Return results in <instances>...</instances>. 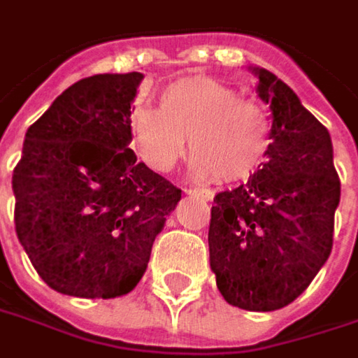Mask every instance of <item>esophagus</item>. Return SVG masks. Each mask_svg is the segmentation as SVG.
<instances>
[{"mask_svg": "<svg viewBox=\"0 0 358 358\" xmlns=\"http://www.w3.org/2000/svg\"><path fill=\"white\" fill-rule=\"evenodd\" d=\"M186 194H198V196H202L204 200H212V198H214V192L208 190V188H188V190H186Z\"/></svg>", "mask_w": 358, "mask_h": 358, "instance_id": "esophagus-1", "label": "esophagus"}]
</instances>
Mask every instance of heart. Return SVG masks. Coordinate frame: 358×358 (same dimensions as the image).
Returning <instances> with one entry per match:
<instances>
[{
	"label": "heart",
	"instance_id": "1",
	"mask_svg": "<svg viewBox=\"0 0 358 358\" xmlns=\"http://www.w3.org/2000/svg\"><path fill=\"white\" fill-rule=\"evenodd\" d=\"M132 144L156 172L184 158L188 138L196 178L241 182L252 176L271 150V117L257 101L212 78H184L160 94V110L136 108Z\"/></svg>",
	"mask_w": 358,
	"mask_h": 358
}]
</instances>
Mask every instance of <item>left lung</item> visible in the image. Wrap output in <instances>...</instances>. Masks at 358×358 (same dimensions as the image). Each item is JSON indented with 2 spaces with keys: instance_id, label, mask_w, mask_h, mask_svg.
Listing matches in <instances>:
<instances>
[{
  "instance_id": "1",
  "label": "left lung",
  "mask_w": 358,
  "mask_h": 358,
  "mask_svg": "<svg viewBox=\"0 0 358 358\" xmlns=\"http://www.w3.org/2000/svg\"><path fill=\"white\" fill-rule=\"evenodd\" d=\"M271 103V150L246 184L210 210V268L224 301L268 313L303 294L333 248L341 180L331 134L272 71L255 68Z\"/></svg>"
}]
</instances>
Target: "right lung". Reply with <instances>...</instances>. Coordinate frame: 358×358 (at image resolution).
Masks as SVG:
<instances>
[{
  "mask_svg": "<svg viewBox=\"0 0 358 358\" xmlns=\"http://www.w3.org/2000/svg\"><path fill=\"white\" fill-rule=\"evenodd\" d=\"M142 78L138 71L84 78L25 132L11 180L15 232L41 280L62 294H128L182 198L128 148Z\"/></svg>",
  "mask_w": 358,
  "mask_h": 358,
  "instance_id": "right-lung-1",
  "label": "right lung"
}]
</instances>
